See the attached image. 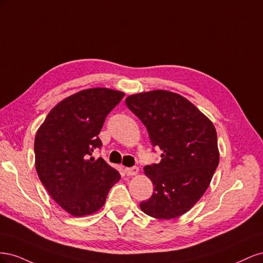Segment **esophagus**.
Returning <instances> with one entry per match:
<instances>
[{
  "instance_id": "esophagus-1",
  "label": "esophagus",
  "mask_w": 263,
  "mask_h": 263,
  "mask_svg": "<svg viewBox=\"0 0 263 263\" xmlns=\"http://www.w3.org/2000/svg\"><path fill=\"white\" fill-rule=\"evenodd\" d=\"M138 171H139V169L137 168V166H133V168H126L125 169V172H126L127 176H136Z\"/></svg>"
}]
</instances>
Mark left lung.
<instances>
[{
    "label": "left lung",
    "instance_id": "obj_1",
    "mask_svg": "<svg viewBox=\"0 0 263 263\" xmlns=\"http://www.w3.org/2000/svg\"><path fill=\"white\" fill-rule=\"evenodd\" d=\"M126 105L146 126L161 161L146 165L154 194L140 203L151 217L171 219L190 211L208 190L219 162L216 129L182 95L155 90L129 95Z\"/></svg>",
    "mask_w": 263,
    "mask_h": 263
}]
</instances>
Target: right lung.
Masks as SVG:
<instances>
[{"label":"right lung","instance_id":"add662e5","mask_svg":"<svg viewBox=\"0 0 263 263\" xmlns=\"http://www.w3.org/2000/svg\"><path fill=\"white\" fill-rule=\"evenodd\" d=\"M124 95L106 87L82 90L58 103L37 130L38 177L53 201L72 216L98 212L121 179L104 159L91 156L102 147L103 124Z\"/></svg>","mask_w":263,"mask_h":263}]
</instances>
